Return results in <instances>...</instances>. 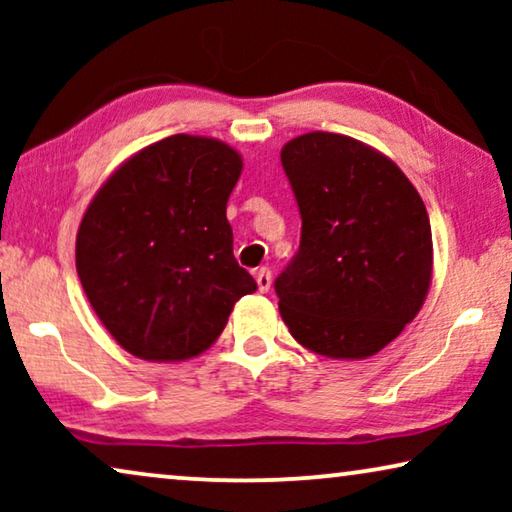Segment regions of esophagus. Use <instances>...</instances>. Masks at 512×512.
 <instances>
[{
    "instance_id": "esophagus-1",
    "label": "esophagus",
    "mask_w": 512,
    "mask_h": 512,
    "mask_svg": "<svg viewBox=\"0 0 512 512\" xmlns=\"http://www.w3.org/2000/svg\"><path fill=\"white\" fill-rule=\"evenodd\" d=\"M256 284H258V291L261 293H268L270 286H272V275L268 268H261L256 272Z\"/></svg>"
}]
</instances>
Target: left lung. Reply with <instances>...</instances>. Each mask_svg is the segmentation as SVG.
Masks as SVG:
<instances>
[{
	"instance_id": "left-lung-1",
	"label": "left lung",
	"mask_w": 512,
	"mask_h": 512,
	"mask_svg": "<svg viewBox=\"0 0 512 512\" xmlns=\"http://www.w3.org/2000/svg\"><path fill=\"white\" fill-rule=\"evenodd\" d=\"M303 233L275 279L279 314L305 349L368 359L422 310L433 275L429 214L394 160L335 132L282 149Z\"/></svg>"
}]
</instances>
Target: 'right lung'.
I'll use <instances>...</instances> for the list:
<instances>
[{
    "mask_svg": "<svg viewBox=\"0 0 512 512\" xmlns=\"http://www.w3.org/2000/svg\"><path fill=\"white\" fill-rule=\"evenodd\" d=\"M242 156L214 137L144 146L104 181L76 233V272L104 328L144 361L209 349L256 291L226 219Z\"/></svg>",
    "mask_w": 512,
    "mask_h": 512,
    "instance_id": "1",
    "label": "right lung"
}]
</instances>
